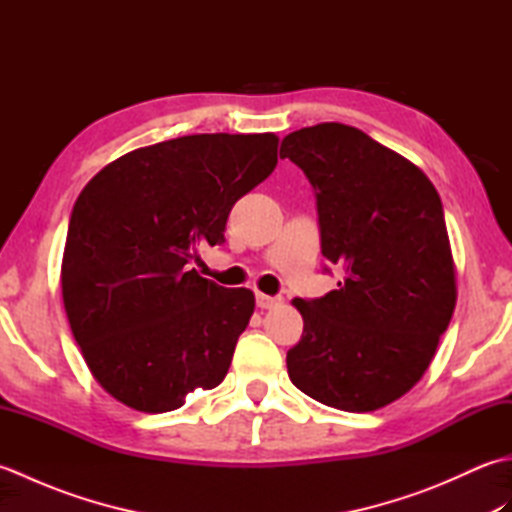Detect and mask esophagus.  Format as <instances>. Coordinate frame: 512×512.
I'll return each mask as SVG.
<instances>
[{"instance_id":"1","label":"esophagus","mask_w":512,"mask_h":512,"mask_svg":"<svg viewBox=\"0 0 512 512\" xmlns=\"http://www.w3.org/2000/svg\"><path fill=\"white\" fill-rule=\"evenodd\" d=\"M255 299H257V308H262V310L277 308V306H281V301H284L281 297H270V295H264V292H257Z\"/></svg>"}]
</instances>
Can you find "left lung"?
I'll return each instance as SVG.
<instances>
[{"label": "left lung", "mask_w": 512, "mask_h": 512, "mask_svg": "<svg viewBox=\"0 0 512 512\" xmlns=\"http://www.w3.org/2000/svg\"><path fill=\"white\" fill-rule=\"evenodd\" d=\"M279 156L310 180L321 253L345 273L339 290L292 301L303 334L288 376L328 407L376 411L418 383L453 317L440 195L413 162L350 125L303 127Z\"/></svg>", "instance_id": "left-lung-1"}]
</instances>
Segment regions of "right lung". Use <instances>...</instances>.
Wrapping results in <instances>:
<instances>
[{"mask_svg": "<svg viewBox=\"0 0 512 512\" xmlns=\"http://www.w3.org/2000/svg\"><path fill=\"white\" fill-rule=\"evenodd\" d=\"M275 134H195L134 149L85 184L65 237L61 290L99 385L145 413L213 389L255 310L248 288L200 277L233 204L277 167Z\"/></svg>", "mask_w": 512, "mask_h": 512, "instance_id": "1", "label": "right lung"}]
</instances>
